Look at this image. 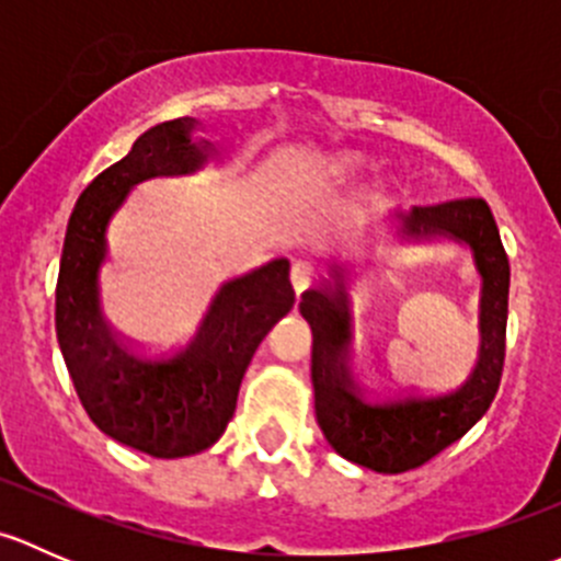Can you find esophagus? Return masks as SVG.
<instances>
[{
	"label": "esophagus",
	"instance_id": "obj_1",
	"mask_svg": "<svg viewBox=\"0 0 561 561\" xmlns=\"http://www.w3.org/2000/svg\"><path fill=\"white\" fill-rule=\"evenodd\" d=\"M314 276H317V268L312 263H307V260H296V263H293V268H290L293 290L304 293L309 285H312Z\"/></svg>",
	"mask_w": 561,
	"mask_h": 561
}]
</instances>
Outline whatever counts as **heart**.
Here are the masks:
<instances>
[{
	"instance_id": "b5f03b06",
	"label": "heart",
	"mask_w": 561,
	"mask_h": 561,
	"mask_svg": "<svg viewBox=\"0 0 561 561\" xmlns=\"http://www.w3.org/2000/svg\"><path fill=\"white\" fill-rule=\"evenodd\" d=\"M364 173V157L353 154V151H336L322 160H317L314 175L322 181H333V184H350Z\"/></svg>"
}]
</instances>
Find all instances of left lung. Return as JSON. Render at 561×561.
<instances>
[{"mask_svg": "<svg viewBox=\"0 0 561 561\" xmlns=\"http://www.w3.org/2000/svg\"><path fill=\"white\" fill-rule=\"evenodd\" d=\"M396 236L407 244L456 241L472 252L480 276L478 364L448 393L364 396L350 382V333L344 276L320 282L301 296L312 328L314 412L328 445L347 461L375 472H407L461 439L494 401L505 364L511 263L489 203L480 197L396 211ZM347 274V271H344Z\"/></svg>", "mask_w": 561, "mask_h": 561, "instance_id": "obj_1", "label": "left lung"}]
</instances>
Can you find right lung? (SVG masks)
<instances>
[{"label": "right lung", "instance_id": "right-lung-1", "mask_svg": "<svg viewBox=\"0 0 561 561\" xmlns=\"http://www.w3.org/2000/svg\"><path fill=\"white\" fill-rule=\"evenodd\" d=\"M195 129L190 116L146 129L81 192L56 282V339L83 410L107 437L154 458L201 454L222 437L254 350L296 304L290 263L276 257L222 282L195 336L165 353H138L105 322L107 225L135 184L192 175L211 160L214 146L192 138Z\"/></svg>", "mask_w": 561, "mask_h": 561}]
</instances>
